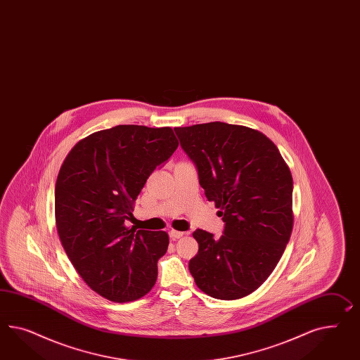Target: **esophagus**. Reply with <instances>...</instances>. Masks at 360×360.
I'll list each match as a JSON object with an SVG mask.
<instances>
[{
  "mask_svg": "<svg viewBox=\"0 0 360 360\" xmlns=\"http://www.w3.org/2000/svg\"><path fill=\"white\" fill-rule=\"evenodd\" d=\"M184 232H179V231H174V229H172L170 232H169V236H170V238L172 240H178V238H181V237H184Z\"/></svg>",
  "mask_w": 360,
  "mask_h": 360,
  "instance_id": "obj_1",
  "label": "esophagus"
}]
</instances>
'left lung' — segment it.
<instances>
[{
	"mask_svg": "<svg viewBox=\"0 0 360 360\" xmlns=\"http://www.w3.org/2000/svg\"><path fill=\"white\" fill-rule=\"evenodd\" d=\"M174 131L225 223L220 238L195 231L199 252L188 270L211 297H245L271 275L290 241V167L271 140L249 127L211 122Z\"/></svg>",
	"mask_w": 360,
	"mask_h": 360,
	"instance_id": "1",
	"label": "left lung"
}]
</instances>
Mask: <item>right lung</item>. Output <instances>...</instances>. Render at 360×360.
<instances>
[{"label": "right lung", "instance_id": "obj_1", "mask_svg": "<svg viewBox=\"0 0 360 360\" xmlns=\"http://www.w3.org/2000/svg\"><path fill=\"white\" fill-rule=\"evenodd\" d=\"M176 148L170 127L123 124L79 140L60 167L55 187L60 241L82 281L110 302H134L155 285L169 236L136 231L126 221L148 176Z\"/></svg>", "mask_w": 360, "mask_h": 360}]
</instances>
